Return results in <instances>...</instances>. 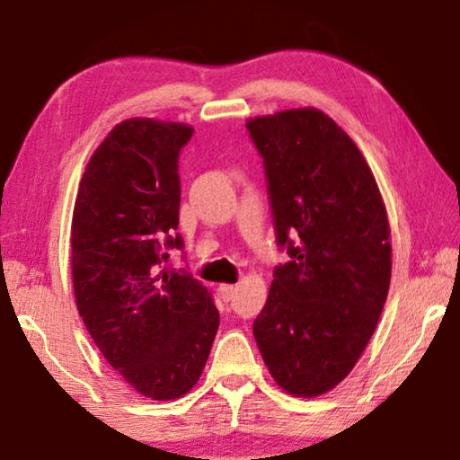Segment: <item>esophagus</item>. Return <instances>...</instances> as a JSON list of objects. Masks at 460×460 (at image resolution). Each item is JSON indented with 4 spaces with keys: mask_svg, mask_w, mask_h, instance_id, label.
Segmentation results:
<instances>
[{
    "mask_svg": "<svg viewBox=\"0 0 460 460\" xmlns=\"http://www.w3.org/2000/svg\"><path fill=\"white\" fill-rule=\"evenodd\" d=\"M235 292H237V288H235V286H226V284H223V286H220V288H218V294H220V298H223V301H225V303L234 301Z\"/></svg>",
    "mask_w": 460,
    "mask_h": 460,
    "instance_id": "1",
    "label": "esophagus"
}]
</instances>
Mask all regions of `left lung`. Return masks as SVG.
<instances>
[{
  "instance_id": "left-lung-1",
  "label": "left lung",
  "mask_w": 460,
  "mask_h": 460,
  "mask_svg": "<svg viewBox=\"0 0 460 460\" xmlns=\"http://www.w3.org/2000/svg\"><path fill=\"white\" fill-rule=\"evenodd\" d=\"M265 166L273 269L252 323L275 383L315 397L345 378L375 332L391 279L389 223L376 181L351 138L317 109L248 119Z\"/></svg>"
}]
</instances>
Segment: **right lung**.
<instances>
[{
	"mask_svg": "<svg viewBox=\"0 0 460 460\" xmlns=\"http://www.w3.org/2000/svg\"><path fill=\"white\" fill-rule=\"evenodd\" d=\"M193 128L126 119L90 157L71 225L75 303L92 341L140 395L176 400L198 383L218 330L210 292L164 267L181 208V149Z\"/></svg>",
	"mask_w": 460,
	"mask_h": 460,
	"instance_id": "add662e5",
	"label": "right lung"
}]
</instances>
